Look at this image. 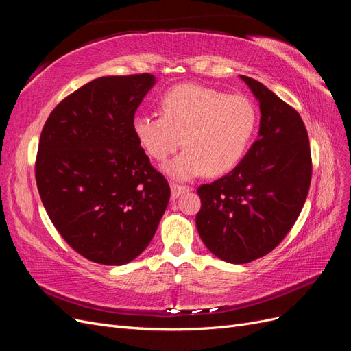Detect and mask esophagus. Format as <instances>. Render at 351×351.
I'll use <instances>...</instances> for the list:
<instances>
[{
	"instance_id": "34e87169",
	"label": "esophagus",
	"mask_w": 351,
	"mask_h": 351,
	"mask_svg": "<svg viewBox=\"0 0 351 351\" xmlns=\"http://www.w3.org/2000/svg\"><path fill=\"white\" fill-rule=\"evenodd\" d=\"M190 187L189 186H180L176 183H171V199H177L180 195H183L186 192H189Z\"/></svg>"
}]
</instances>
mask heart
Returning a JSON list of instances; mask_svg holds the SVG:
<instances>
[{
  "mask_svg": "<svg viewBox=\"0 0 351 351\" xmlns=\"http://www.w3.org/2000/svg\"><path fill=\"white\" fill-rule=\"evenodd\" d=\"M161 114H136L133 134L155 161H165L180 145L186 149L164 165L174 180L231 171L246 154L258 124V110L247 97L227 95L200 84H180L161 99Z\"/></svg>",
  "mask_w": 351,
  "mask_h": 351,
  "instance_id": "1",
  "label": "heart"
}]
</instances>
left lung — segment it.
I'll return each mask as SVG.
<instances>
[{
  "instance_id": "8db88e82",
  "label": "left lung",
  "mask_w": 351,
  "mask_h": 351,
  "mask_svg": "<svg viewBox=\"0 0 351 351\" xmlns=\"http://www.w3.org/2000/svg\"><path fill=\"white\" fill-rule=\"evenodd\" d=\"M259 102L261 123L239 165L197 189L199 236L228 263H247L278 246L304 205L312 178L311 145L299 112L258 80L240 76Z\"/></svg>"
}]
</instances>
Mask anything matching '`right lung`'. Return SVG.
Here are the masks:
<instances>
[{"label":"right lung","mask_w":351,"mask_h":351,"mask_svg":"<svg viewBox=\"0 0 351 351\" xmlns=\"http://www.w3.org/2000/svg\"><path fill=\"white\" fill-rule=\"evenodd\" d=\"M155 83L147 73L95 79L62 99L40 133V200L61 237L92 262L136 259L167 209L169 186L132 129Z\"/></svg>","instance_id":"right-lung-1"}]
</instances>
